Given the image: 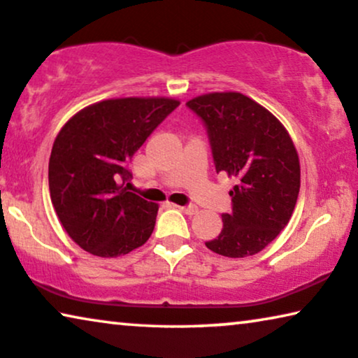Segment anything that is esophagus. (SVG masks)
I'll list each match as a JSON object with an SVG mask.
<instances>
[{"mask_svg": "<svg viewBox=\"0 0 358 358\" xmlns=\"http://www.w3.org/2000/svg\"><path fill=\"white\" fill-rule=\"evenodd\" d=\"M178 209H181V210H183L185 214H188V215H193V214L198 213V208H196L194 204H188V206H180Z\"/></svg>", "mask_w": 358, "mask_h": 358, "instance_id": "esophagus-1", "label": "esophagus"}]
</instances>
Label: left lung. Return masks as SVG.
<instances>
[{
  "label": "left lung",
  "instance_id": "8db88e82",
  "mask_svg": "<svg viewBox=\"0 0 358 358\" xmlns=\"http://www.w3.org/2000/svg\"><path fill=\"white\" fill-rule=\"evenodd\" d=\"M208 133L215 172L236 178L231 213L206 246L229 258L259 253L289 224L300 191L295 145L280 122L238 92H215L186 103Z\"/></svg>",
  "mask_w": 358,
  "mask_h": 358
}]
</instances>
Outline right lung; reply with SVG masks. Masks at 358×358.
<instances>
[{
  "label": "right lung",
  "mask_w": 358,
  "mask_h": 358,
  "mask_svg": "<svg viewBox=\"0 0 358 358\" xmlns=\"http://www.w3.org/2000/svg\"><path fill=\"white\" fill-rule=\"evenodd\" d=\"M178 105L164 97L103 100L80 110L59 131L48 164L50 198L80 248L115 258L149 240L159 208L128 191V165Z\"/></svg>",
  "instance_id": "right-lung-1"
}]
</instances>
